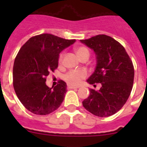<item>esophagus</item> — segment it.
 <instances>
[{
  "instance_id": "obj_1",
  "label": "esophagus",
  "mask_w": 147,
  "mask_h": 147,
  "mask_svg": "<svg viewBox=\"0 0 147 147\" xmlns=\"http://www.w3.org/2000/svg\"><path fill=\"white\" fill-rule=\"evenodd\" d=\"M67 88L68 89H76V88H78V86H73V85H67Z\"/></svg>"
}]
</instances>
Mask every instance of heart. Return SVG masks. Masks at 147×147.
<instances>
[{"mask_svg":"<svg viewBox=\"0 0 147 147\" xmlns=\"http://www.w3.org/2000/svg\"><path fill=\"white\" fill-rule=\"evenodd\" d=\"M76 55H78L79 59L85 57V56H88L89 57V50L85 47H77L76 49ZM64 57V53H62L60 54L59 58V62L61 63L62 62ZM87 76V73L85 71L82 70H71L67 72L64 76V80L68 84L70 85H78L81 82V81L82 80L83 78H85Z\"/></svg>","mask_w":147,"mask_h":147,"instance_id":"1","label":"heart"}]
</instances>
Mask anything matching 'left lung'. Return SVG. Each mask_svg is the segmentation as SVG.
I'll list each match as a JSON object with an SVG mask.
<instances>
[{
	"mask_svg": "<svg viewBox=\"0 0 147 147\" xmlns=\"http://www.w3.org/2000/svg\"><path fill=\"white\" fill-rule=\"evenodd\" d=\"M94 51L97 65L87 82L98 91L89 89L90 94L82 101L83 107L98 117H109L120 111L127 102L132 91L134 68L124 47L109 36L97 35L82 40Z\"/></svg>",
	"mask_w": 147,
	"mask_h": 147,
	"instance_id": "left-lung-1",
	"label": "left lung"
}]
</instances>
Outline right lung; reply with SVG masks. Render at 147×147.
Segmentation results:
<instances>
[{"mask_svg": "<svg viewBox=\"0 0 147 147\" xmlns=\"http://www.w3.org/2000/svg\"><path fill=\"white\" fill-rule=\"evenodd\" d=\"M75 42L42 33L30 38L20 48L13 68V85L17 98L28 111L47 115L59 107L66 84L59 80L56 86L49 88L47 76L58 68L59 53Z\"/></svg>", "mask_w": 147, "mask_h": 147, "instance_id": "add662e5", "label": "right lung"}]
</instances>
